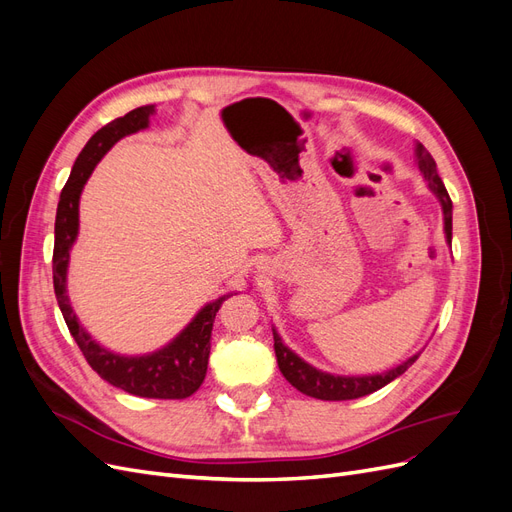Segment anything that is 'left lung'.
<instances>
[{
  "mask_svg": "<svg viewBox=\"0 0 512 512\" xmlns=\"http://www.w3.org/2000/svg\"><path fill=\"white\" fill-rule=\"evenodd\" d=\"M416 164L418 170H421L429 190L438 196L440 205H442V213H444V232H446V241L451 243L453 237V200L448 196L444 183L438 175V166L436 160L431 158V153L421 145L416 143ZM273 339H275V356H277V365H280V371L284 374V378L294 386V389L316 397L322 401H346V399H359L365 397L369 393H374L382 386H386L389 382H393L395 378H399L404 371L418 359V354L410 356L408 361H404L401 365L384 371V374H376V376H333L327 374V371H320L316 367H312L309 363H305L301 356L294 354L288 346H284L282 337L273 331Z\"/></svg>",
  "mask_w": 512,
  "mask_h": 512,
  "instance_id": "8db88e82",
  "label": "left lung"
}]
</instances>
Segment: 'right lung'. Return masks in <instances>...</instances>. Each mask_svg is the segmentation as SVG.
<instances>
[{
    "label": "right lung",
    "instance_id": "right-lung-1",
    "mask_svg": "<svg viewBox=\"0 0 512 512\" xmlns=\"http://www.w3.org/2000/svg\"><path fill=\"white\" fill-rule=\"evenodd\" d=\"M153 111H156L153 104L138 106L128 115L106 123L104 128H100L89 138V143L79 153V158H76L70 179L64 185V190H61L57 205L53 286L59 309L64 314L74 342L79 344L87 363L102 380L136 397L185 399L200 389V384H203L207 376L213 320L220 305L228 297H232V294H224V297L215 299L213 303H207L173 342L145 356H121L96 344V339H91V335L81 327L66 294L70 250L76 235H79V198L83 185L87 183L89 175L94 173V168L102 160L104 153L119 138L149 126V117L153 115Z\"/></svg>",
    "mask_w": 512,
    "mask_h": 512
}]
</instances>
